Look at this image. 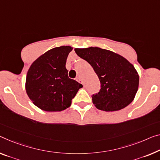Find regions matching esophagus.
I'll use <instances>...</instances> for the list:
<instances>
[{
    "label": "esophagus",
    "instance_id": "esophagus-1",
    "mask_svg": "<svg viewBox=\"0 0 160 160\" xmlns=\"http://www.w3.org/2000/svg\"><path fill=\"white\" fill-rule=\"evenodd\" d=\"M77 81L78 82H79V83H82V84H83V81H82V79L81 78H79V77H78L77 78Z\"/></svg>",
    "mask_w": 160,
    "mask_h": 160
}]
</instances>
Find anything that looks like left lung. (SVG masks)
Segmentation results:
<instances>
[{"mask_svg":"<svg viewBox=\"0 0 160 160\" xmlns=\"http://www.w3.org/2000/svg\"><path fill=\"white\" fill-rule=\"evenodd\" d=\"M77 54L87 61L99 78L101 89L92 96L98 109L119 111L134 100L139 87L136 68L122 56L99 47L75 48Z\"/></svg>","mask_w":160,"mask_h":160,"instance_id":"left-lung-1","label":"left lung"}]
</instances>
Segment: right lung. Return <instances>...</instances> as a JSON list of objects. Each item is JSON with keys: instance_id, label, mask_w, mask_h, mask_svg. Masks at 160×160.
<instances>
[{"instance_id": "add662e5", "label": "right lung", "mask_w": 160, "mask_h": 160, "mask_svg": "<svg viewBox=\"0 0 160 160\" xmlns=\"http://www.w3.org/2000/svg\"><path fill=\"white\" fill-rule=\"evenodd\" d=\"M73 48L50 49L32 63L27 72L26 90L29 99L46 112H61L70 107L83 86L68 77L66 62Z\"/></svg>"}]
</instances>
